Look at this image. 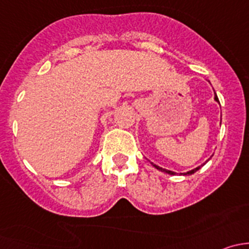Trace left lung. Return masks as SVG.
Listing matches in <instances>:
<instances>
[{"label": "left lung", "instance_id": "left-lung-1", "mask_svg": "<svg viewBox=\"0 0 249 249\" xmlns=\"http://www.w3.org/2000/svg\"><path fill=\"white\" fill-rule=\"evenodd\" d=\"M214 100L215 101L218 102V104H219V100H218V96L217 95H214ZM220 122H222V120H220ZM150 164L153 165V166L155 167V169L157 170H159V171H161V172H165V173H169V175H175L176 172H173V171H170V170H166V169H162V167H160V166H158V165H155V164H153V162H150ZM200 167L201 166H199V167H196V169H194V170H192V171H188V172H185V173H183V175H193V173H195L197 171V170L200 169Z\"/></svg>", "mask_w": 249, "mask_h": 249}]
</instances>
